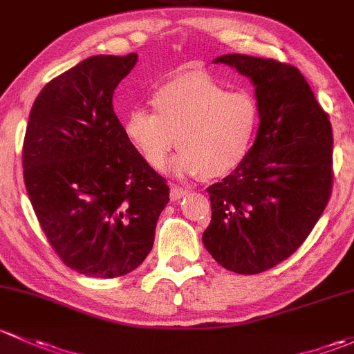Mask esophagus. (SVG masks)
I'll list each match as a JSON object with an SVG mask.
<instances>
[{"label":"esophagus","instance_id":"obj_1","mask_svg":"<svg viewBox=\"0 0 354 354\" xmlns=\"http://www.w3.org/2000/svg\"><path fill=\"white\" fill-rule=\"evenodd\" d=\"M185 194H187V191H185L184 187H178V185H172V187H170V199H172V201H178V199L184 198Z\"/></svg>","mask_w":354,"mask_h":354}]
</instances>
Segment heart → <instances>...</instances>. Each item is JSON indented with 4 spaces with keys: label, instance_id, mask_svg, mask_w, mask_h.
I'll return each instance as SVG.
<instances>
[{
    "label": "heart",
    "instance_id": "obj_1",
    "mask_svg": "<svg viewBox=\"0 0 354 354\" xmlns=\"http://www.w3.org/2000/svg\"><path fill=\"white\" fill-rule=\"evenodd\" d=\"M153 111L133 109L122 121L127 143L153 170H162L174 145L177 176L221 178L249 156L259 129V105L245 92H228L203 73H185L151 95Z\"/></svg>",
    "mask_w": 354,
    "mask_h": 354
}]
</instances>
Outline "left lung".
<instances>
[{
    "label": "left lung",
    "mask_w": 354,
    "mask_h": 354,
    "mask_svg": "<svg viewBox=\"0 0 354 354\" xmlns=\"http://www.w3.org/2000/svg\"><path fill=\"white\" fill-rule=\"evenodd\" d=\"M213 63L250 78L261 122L245 162L207 187L203 243L228 271L257 274L290 257L322 216L333 191V127L291 64L245 54Z\"/></svg>",
    "instance_id": "left-lung-1"
}]
</instances>
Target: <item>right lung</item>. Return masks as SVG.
<instances>
[{"mask_svg":"<svg viewBox=\"0 0 354 354\" xmlns=\"http://www.w3.org/2000/svg\"><path fill=\"white\" fill-rule=\"evenodd\" d=\"M138 54L92 56L41 90L24 180L47 240L80 274L118 278L147 259L169 185L131 148L112 95Z\"/></svg>","mask_w":354,"mask_h":354,"instance_id":"obj_1","label":"right lung"}]
</instances>
